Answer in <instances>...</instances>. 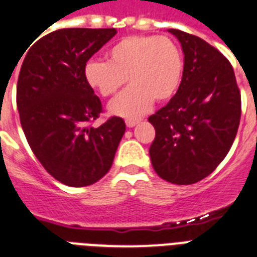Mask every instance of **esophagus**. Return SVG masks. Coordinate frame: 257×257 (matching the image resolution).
Instances as JSON below:
<instances>
[{
  "instance_id": "esophagus-1",
  "label": "esophagus",
  "mask_w": 257,
  "mask_h": 257,
  "mask_svg": "<svg viewBox=\"0 0 257 257\" xmlns=\"http://www.w3.org/2000/svg\"><path fill=\"white\" fill-rule=\"evenodd\" d=\"M139 122H141V119L128 118V119H126V126H127V127H134L135 124H138Z\"/></svg>"
}]
</instances>
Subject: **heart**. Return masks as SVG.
I'll return each mask as SVG.
<instances>
[{"mask_svg": "<svg viewBox=\"0 0 257 257\" xmlns=\"http://www.w3.org/2000/svg\"><path fill=\"white\" fill-rule=\"evenodd\" d=\"M104 60H89L84 65L87 84L111 96L126 84L111 101V114L133 118L149 111L153 101H166L177 92L182 80L184 61L180 48L166 36H127L107 51Z\"/></svg>", "mask_w": 257, "mask_h": 257, "instance_id": "obj_1", "label": "heart"}]
</instances>
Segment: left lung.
<instances>
[{"mask_svg":"<svg viewBox=\"0 0 257 257\" xmlns=\"http://www.w3.org/2000/svg\"><path fill=\"white\" fill-rule=\"evenodd\" d=\"M184 51L178 91L149 118L156 128L153 168L162 180L196 184L221 164L237 134L241 97L233 68L220 51L197 36L169 29Z\"/></svg>","mask_w":257,"mask_h":257,"instance_id":"1","label":"left lung"}]
</instances>
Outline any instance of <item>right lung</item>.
<instances>
[{
  "label": "right lung",
  "instance_id": "obj_1",
  "mask_svg": "<svg viewBox=\"0 0 257 257\" xmlns=\"http://www.w3.org/2000/svg\"><path fill=\"white\" fill-rule=\"evenodd\" d=\"M115 35L114 28H67L25 51L17 81L24 134L44 169L68 186H88L106 176L126 131L119 116L87 126L100 116L101 103L85 81L84 65Z\"/></svg>",
  "mask_w": 257,
  "mask_h": 257
}]
</instances>
